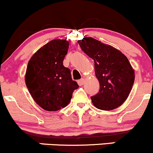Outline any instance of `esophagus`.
Here are the masks:
<instances>
[{
	"instance_id": "obj_1",
	"label": "esophagus",
	"mask_w": 153,
	"mask_h": 153,
	"mask_svg": "<svg viewBox=\"0 0 153 153\" xmlns=\"http://www.w3.org/2000/svg\"><path fill=\"white\" fill-rule=\"evenodd\" d=\"M77 82H78L79 85L81 86V85H82L83 84H84L85 79H79L78 81H77Z\"/></svg>"
}]
</instances>
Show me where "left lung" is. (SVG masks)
<instances>
[{
	"label": "left lung",
	"mask_w": 153,
	"mask_h": 153,
	"mask_svg": "<svg viewBox=\"0 0 153 153\" xmlns=\"http://www.w3.org/2000/svg\"><path fill=\"white\" fill-rule=\"evenodd\" d=\"M82 51L94 61L95 75L100 90L91 97L96 108L113 110L127 99L134 81V72L128 59L116 48L97 39L85 37L79 40Z\"/></svg>",
	"instance_id": "obj_1"
}]
</instances>
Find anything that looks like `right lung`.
I'll use <instances>...</instances> for the list:
<instances>
[{"label": "right lung", "mask_w": 153, "mask_h": 153, "mask_svg": "<svg viewBox=\"0 0 153 153\" xmlns=\"http://www.w3.org/2000/svg\"><path fill=\"white\" fill-rule=\"evenodd\" d=\"M69 42L52 40L41 48L29 61L26 85L35 102L46 111H58L68 105L75 89L71 70L63 65Z\"/></svg>", "instance_id": "right-lung-1"}]
</instances>
